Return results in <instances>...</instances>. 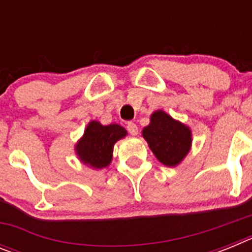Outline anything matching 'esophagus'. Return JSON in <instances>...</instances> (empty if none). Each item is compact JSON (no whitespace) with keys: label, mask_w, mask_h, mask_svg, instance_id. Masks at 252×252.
Wrapping results in <instances>:
<instances>
[{"label":"esophagus","mask_w":252,"mask_h":252,"mask_svg":"<svg viewBox=\"0 0 252 252\" xmlns=\"http://www.w3.org/2000/svg\"><path fill=\"white\" fill-rule=\"evenodd\" d=\"M127 131L130 132V135H132V136H136L137 133H139V128H137V125L133 124V122H128V124H127Z\"/></svg>","instance_id":"1"}]
</instances>
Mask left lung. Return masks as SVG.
<instances>
[{"label": "left lung", "mask_w": 252, "mask_h": 252, "mask_svg": "<svg viewBox=\"0 0 252 252\" xmlns=\"http://www.w3.org/2000/svg\"><path fill=\"white\" fill-rule=\"evenodd\" d=\"M142 137L162 165L174 168L192 149V130L162 110L154 111L150 124L142 128Z\"/></svg>", "instance_id": "8db88e82"}]
</instances>
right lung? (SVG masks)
I'll list each match as a JSON object with an SVG mask.
<instances>
[{
	"label": "right lung",
	"instance_id": "add662e5",
	"mask_svg": "<svg viewBox=\"0 0 252 252\" xmlns=\"http://www.w3.org/2000/svg\"><path fill=\"white\" fill-rule=\"evenodd\" d=\"M126 135L127 131L121 125L111 124L104 126L97 120H93L87 125L81 139L75 142L74 151L84 165L101 170L110 165L113 146Z\"/></svg>",
	"mask_w": 252,
	"mask_h": 252
}]
</instances>
